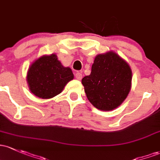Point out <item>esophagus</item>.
Returning <instances> with one entry per match:
<instances>
[{
  "label": "esophagus",
  "instance_id": "esophagus-1",
  "mask_svg": "<svg viewBox=\"0 0 160 160\" xmlns=\"http://www.w3.org/2000/svg\"><path fill=\"white\" fill-rule=\"evenodd\" d=\"M75 77H76V79H77L78 80H80L82 79V77H83V76H82V73H77L76 74H75Z\"/></svg>",
  "mask_w": 160,
  "mask_h": 160
}]
</instances>
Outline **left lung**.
I'll list each match as a JSON object with an SVG mask.
<instances>
[{
    "label": "left lung",
    "instance_id": "8db88e82",
    "mask_svg": "<svg viewBox=\"0 0 160 160\" xmlns=\"http://www.w3.org/2000/svg\"><path fill=\"white\" fill-rule=\"evenodd\" d=\"M132 71L128 63L113 51L96 56L91 73L82 79L87 97L101 111H112L127 98Z\"/></svg>",
    "mask_w": 160,
    "mask_h": 160
}]
</instances>
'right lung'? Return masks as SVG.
Listing matches in <instances>:
<instances>
[{
  "mask_svg": "<svg viewBox=\"0 0 160 160\" xmlns=\"http://www.w3.org/2000/svg\"><path fill=\"white\" fill-rule=\"evenodd\" d=\"M73 79L69 67H64L55 54L42 55L31 64L26 80L32 93L41 99H51L60 94Z\"/></svg>",
  "mask_w": 160,
  "mask_h": 160,
  "instance_id": "right-lung-1",
  "label": "right lung"
}]
</instances>
